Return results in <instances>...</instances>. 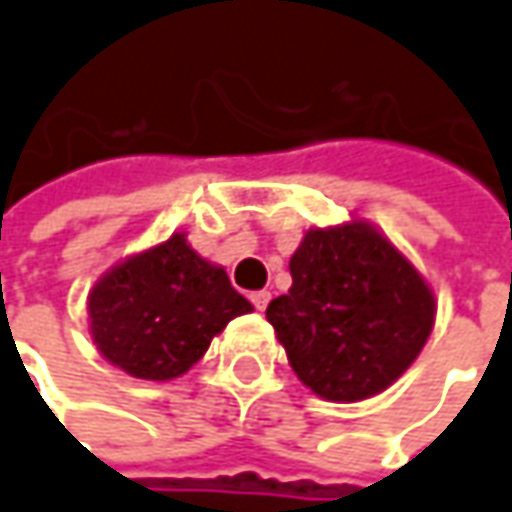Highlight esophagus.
<instances>
[{
  "instance_id": "esophagus-1",
  "label": "esophagus",
  "mask_w": 512,
  "mask_h": 512,
  "mask_svg": "<svg viewBox=\"0 0 512 512\" xmlns=\"http://www.w3.org/2000/svg\"><path fill=\"white\" fill-rule=\"evenodd\" d=\"M250 301H253V307H256V310L262 312L264 307L270 304V293H267V290H259V293H253V296H250Z\"/></svg>"
}]
</instances>
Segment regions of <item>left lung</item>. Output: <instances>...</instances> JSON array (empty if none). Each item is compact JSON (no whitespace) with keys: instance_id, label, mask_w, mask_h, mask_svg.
I'll return each instance as SVG.
<instances>
[{"instance_id":"1","label":"left lung","mask_w":512,"mask_h":512,"mask_svg":"<svg viewBox=\"0 0 512 512\" xmlns=\"http://www.w3.org/2000/svg\"><path fill=\"white\" fill-rule=\"evenodd\" d=\"M290 276L267 321L298 380L324 400L358 403L389 389L431 335V287L369 222L307 233Z\"/></svg>"}]
</instances>
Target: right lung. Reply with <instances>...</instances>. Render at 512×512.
<instances>
[{
  "label": "right lung",
  "instance_id": "add662e5",
  "mask_svg": "<svg viewBox=\"0 0 512 512\" xmlns=\"http://www.w3.org/2000/svg\"><path fill=\"white\" fill-rule=\"evenodd\" d=\"M250 310L228 273L174 233L101 276L89 293V329L98 352L126 375L171 380L205 355L231 318Z\"/></svg>",
  "mask_w": 512,
  "mask_h": 512
}]
</instances>
